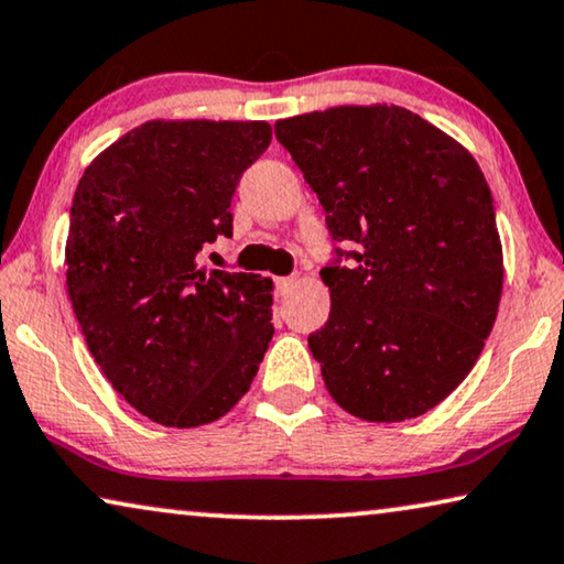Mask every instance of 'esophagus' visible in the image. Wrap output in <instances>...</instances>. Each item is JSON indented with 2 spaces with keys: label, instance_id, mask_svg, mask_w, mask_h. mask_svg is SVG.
Listing matches in <instances>:
<instances>
[{
  "label": "esophagus",
  "instance_id": "1",
  "mask_svg": "<svg viewBox=\"0 0 564 564\" xmlns=\"http://www.w3.org/2000/svg\"><path fill=\"white\" fill-rule=\"evenodd\" d=\"M295 276H276L274 280V288H276V295H288V292L295 288Z\"/></svg>",
  "mask_w": 564,
  "mask_h": 564
}]
</instances>
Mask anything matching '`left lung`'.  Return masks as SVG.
Here are the masks:
<instances>
[{"instance_id": "1", "label": "left lung", "mask_w": 564, "mask_h": 564, "mask_svg": "<svg viewBox=\"0 0 564 564\" xmlns=\"http://www.w3.org/2000/svg\"><path fill=\"white\" fill-rule=\"evenodd\" d=\"M274 134L333 239L356 243L321 269L330 315L307 343L325 387L358 420L420 417L468 377L499 313L491 187L460 142L394 104L300 113Z\"/></svg>"}]
</instances>
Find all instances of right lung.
Segmentation results:
<instances>
[{
    "label": "right lung",
    "mask_w": 564,
    "mask_h": 564,
    "mask_svg": "<svg viewBox=\"0 0 564 564\" xmlns=\"http://www.w3.org/2000/svg\"><path fill=\"white\" fill-rule=\"evenodd\" d=\"M267 121H144L78 181L65 284L88 350L152 422L200 427L247 394L274 336L272 280L198 267L231 236L243 170Z\"/></svg>",
    "instance_id": "1"
}]
</instances>
